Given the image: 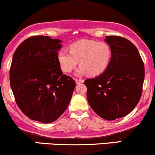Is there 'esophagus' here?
Segmentation results:
<instances>
[{
  "mask_svg": "<svg viewBox=\"0 0 155 155\" xmlns=\"http://www.w3.org/2000/svg\"><path fill=\"white\" fill-rule=\"evenodd\" d=\"M75 81H76V84H79L83 83V82H84V80H82V79H75Z\"/></svg>",
  "mask_w": 155,
  "mask_h": 155,
  "instance_id": "esophagus-1",
  "label": "esophagus"
}]
</instances>
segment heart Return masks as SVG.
Listing matches in <instances>:
<instances>
[{
  "mask_svg": "<svg viewBox=\"0 0 155 155\" xmlns=\"http://www.w3.org/2000/svg\"><path fill=\"white\" fill-rule=\"evenodd\" d=\"M69 51L61 49L57 58L60 68L65 73H71L79 63L78 75L88 74L97 76L106 71L111 62V49L105 42L92 39H81L69 46Z\"/></svg>",
  "mask_w": 155,
  "mask_h": 155,
  "instance_id": "heart-1",
  "label": "heart"
}]
</instances>
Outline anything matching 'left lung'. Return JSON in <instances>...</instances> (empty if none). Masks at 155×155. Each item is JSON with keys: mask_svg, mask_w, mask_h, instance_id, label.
<instances>
[{"mask_svg": "<svg viewBox=\"0 0 155 155\" xmlns=\"http://www.w3.org/2000/svg\"><path fill=\"white\" fill-rule=\"evenodd\" d=\"M111 49L108 68L95 79H87V101L104 120L125 117L139 102L144 80V65L136 46L117 35L106 36Z\"/></svg>", "mask_w": 155, "mask_h": 155, "instance_id": "8db88e82", "label": "left lung"}]
</instances>
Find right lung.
<instances>
[{
  "instance_id": "1",
  "label": "right lung",
  "mask_w": 155,
  "mask_h": 155,
  "mask_svg": "<svg viewBox=\"0 0 155 155\" xmlns=\"http://www.w3.org/2000/svg\"><path fill=\"white\" fill-rule=\"evenodd\" d=\"M61 41L36 35L25 40L15 51L10 85L16 103L32 120L50 123L66 110L76 83L63 74L57 54Z\"/></svg>"
}]
</instances>
